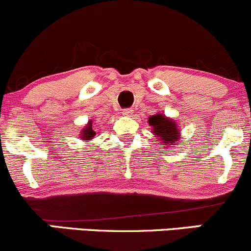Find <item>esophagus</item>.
<instances>
[{"label":"esophagus","mask_w":251,"mask_h":251,"mask_svg":"<svg viewBox=\"0 0 251 251\" xmlns=\"http://www.w3.org/2000/svg\"><path fill=\"white\" fill-rule=\"evenodd\" d=\"M121 113H123V115H126V117H131L133 113V109H131V108H126V109L121 110Z\"/></svg>","instance_id":"34e87169"}]
</instances>
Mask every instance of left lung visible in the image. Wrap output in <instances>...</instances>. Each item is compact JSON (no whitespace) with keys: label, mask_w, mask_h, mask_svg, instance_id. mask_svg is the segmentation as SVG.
Wrapping results in <instances>:
<instances>
[{"label":"left lung","mask_w":251,"mask_h":251,"mask_svg":"<svg viewBox=\"0 0 251 251\" xmlns=\"http://www.w3.org/2000/svg\"><path fill=\"white\" fill-rule=\"evenodd\" d=\"M148 123L151 126V132L163 146H174L178 143L180 138V131L173 119L159 113L156 115H151L148 119Z\"/></svg>","instance_id":"left-lung-1"}]
</instances>
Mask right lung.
Returning <instances> with one entry per match:
<instances>
[{"instance_id":"obj_1","label":"right lung","mask_w":251,"mask_h":251,"mask_svg":"<svg viewBox=\"0 0 251 251\" xmlns=\"http://www.w3.org/2000/svg\"><path fill=\"white\" fill-rule=\"evenodd\" d=\"M80 138H83L84 141H89V139H91L92 137L96 134V132H95L94 130H92V123L91 121H89L88 125L85 126V127L83 128V131L80 132Z\"/></svg>"}]
</instances>
